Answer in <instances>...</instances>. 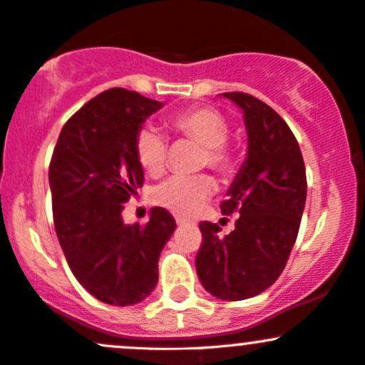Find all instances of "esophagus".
<instances>
[{
	"instance_id": "34e87169",
	"label": "esophagus",
	"mask_w": 365,
	"mask_h": 365,
	"mask_svg": "<svg viewBox=\"0 0 365 365\" xmlns=\"http://www.w3.org/2000/svg\"><path fill=\"white\" fill-rule=\"evenodd\" d=\"M175 222H178V226H184V225H187V219H184V217H175Z\"/></svg>"
}]
</instances>
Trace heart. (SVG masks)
<instances>
[{
    "label": "heart",
    "instance_id": "1",
    "mask_svg": "<svg viewBox=\"0 0 365 365\" xmlns=\"http://www.w3.org/2000/svg\"><path fill=\"white\" fill-rule=\"evenodd\" d=\"M175 134L197 140L203 146L202 165L228 175L235 167V156L228 146L230 127L221 113L210 108H190L170 118ZM135 156L139 165L151 178H158L167 167V143L155 127H143L135 135ZM215 182L210 175H175L153 191V202L170 212L197 214L205 200L214 193Z\"/></svg>",
    "mask_w": 365,
    "mask_h": 365
}]
</instances>
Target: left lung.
I'll return each instance as SVG.
<instances>
[{
    "label": "left lung",
    "mask_w": 365,
    "mask_h": 365,
    "mask_svg": "<svg viewBox=\"0 0 365 365\" xmlns=\"http://www.w3.org/2000/svg\"><path fill=\"white\" fill-rule=\"evenodd\" d=\"M221 96L244 113L245 162L221 203L222 214L240 215L225 238L217 225L200 222L195 264L207 292L242 301L275 284L287 264L307 202V170L296 137L268 104L242 92Z\"/></svg>",
    "instance_id": "1"
}]
</instances>
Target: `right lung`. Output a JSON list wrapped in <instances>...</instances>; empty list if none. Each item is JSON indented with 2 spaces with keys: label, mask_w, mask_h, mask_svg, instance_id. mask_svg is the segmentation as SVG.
Returning a JSON list of instances; mask_svg holds the SVG:
<instances>
[{
  "label": "right lung",
  "mask_w": 365,
  "mask_h": 365,
  "mask_svg": "<svg viewBox=\"0 0 365 365\" xmlns=\"http://www.w3.org/2000/svg\"><path fill=\"white\" fill-rule=\"evenodd\" d=\"M162 106L130 90H106L62 127L50 162L53 225L69 268L93 297L116 307L153 292L160 254L175 230L162 207L144 226L121 217L144 181L135 135Z\"/></svg>",
  "instance_id": "add662e5"
}]
</instances>
